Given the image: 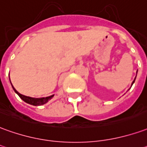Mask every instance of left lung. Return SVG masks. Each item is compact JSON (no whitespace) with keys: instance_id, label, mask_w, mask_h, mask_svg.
<instances>
[{"instance_id":"left-lung-1","label":"left lung","mask_w":147,"mask_h":147,"mask_svg":"<svg viewBox=\"0 0 147 147\" xmlns=\"http://www.w3.org/2000/svg\"><path fill=\"white\" fill-rule=\"evenodd\" d=\"M135 78H136V77H135ZM135 78H134V81H133V83H132V84H131V85H133V84H134V80H135Z\"/></svg>"}]
</instances>
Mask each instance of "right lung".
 I'll use <instances>...</instances> for the list:
<instances>
[{
	"mask_svg": "<svg viewBox=\"0 0 147 147\" xmlns=\"http://www.w3.org/2000/svg\"><path fill=\"white\" fill-rule=\"evenodd\" d=\"M13 86V85H12ZM13 88L14 91L16 92L17 95L20 96V98L24 100L25 102H27L28 104H31V105H33V106H40V105H43V104H45L46 102H49V100H50L51 98H53V96L54 95H51V96H48V97H45V98H32V97H29V96H25V95H21L20 94L18 91H16L15 88H13Z\"/></svg>",
	"mask_w": 147,
	"mask_h": 147,
	"instance_id": "1",
	"label": "right lung"
}]
</instances>
